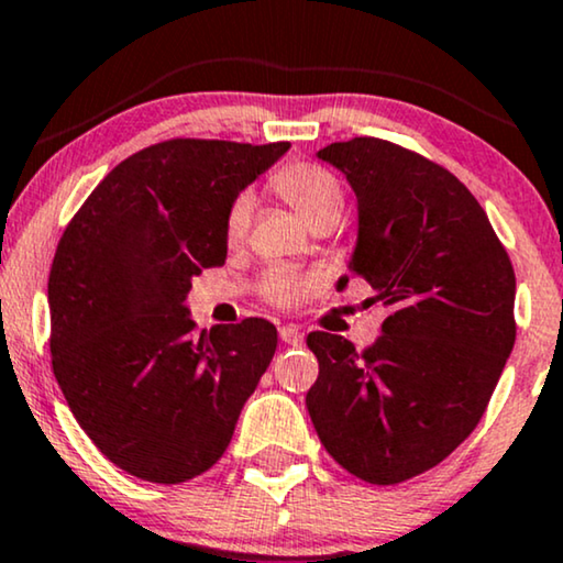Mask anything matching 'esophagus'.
I'll use <instances>...</instances> for the list:
<instances>
[{
    "mask_svg": "<svg viewBox=\"0 0 563 563\" xmlns=\"http://www.w3.org/2000/svg\"><path fill=\"white\" fill-rule=\"evenodd\" d=\"M277 332H280V340L286 342V344H301L303 342V332L298 327H280L277 329Z\"/></svg>",
    "mask_w": 563,
    "mask_h": 563,
    "instance_id": "1",
    "label": "esophagus"
}]
</instances>
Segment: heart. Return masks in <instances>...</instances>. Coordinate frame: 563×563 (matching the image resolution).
I'll list each match as a JSON object with an SVG mask.
<instances>
[{
  "label": "heart",
  "mask_w": 563,
  "mask_h": 563,
  "mask_svg": "<svg viewBox=\"0 0 563 563\" xmlns=\"http://www.w3.org/2000/svg\"><path fill=\"white\" fill-rule=\"evenodd\" d=\"M273 190L280 195L311 229L332 227L342 213V185L332 172L317 162H288L269 177ZM254 216V198L239 192L231 198L223 216V236L229 244H239L250 234ZM311 294V280L288 269H273L262 283V298L277 309H290Z\"/></svg>",
  "instance_id": "1"
}]
</instances>
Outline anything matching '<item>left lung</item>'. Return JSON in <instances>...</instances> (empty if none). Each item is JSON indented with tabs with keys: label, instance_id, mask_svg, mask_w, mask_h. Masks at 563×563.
Here are the masks:
<instances>
[{
	"label": "left lung",
	"instance_id": "left-lung-1",
	"mask_svg": "<svg viewBox=\"0 0 563 563\" xmlns=\"http://www.w3.org/2000/svg\"><path fill=\"white\" fill-rule=\"evenodd\" d=\"M319 156L357 195L350 275L376 288L388 317L360 352L344 336H306L319 360L306 407L344 471L401 484L443 463L484 417L517 334L515 269L484 208L438 162L376 136Z\"/></svg>",
	"mask_w": 563,
	"mask_h": 563
}]
</instances>
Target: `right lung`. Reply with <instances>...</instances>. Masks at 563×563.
<instances>
[{"instance_id": "add662e5", "label": "right lung", "mask_w": 563, "mask_h": 563, "mask_svg": "<svg viewBox=\"0 0 563 563\" xmlns=\"http://www.w3.org/2000/svg\"><path fill=\"white\" fill-rule=\"evenodd\" d=\"M277 144L169 139L110 169L66 223L48 275L51 365L104 459L154 484L206 474L277 347L267 319L203 332L192 275L227 262L231 198Z\"/></svg>"}]
</instances>
